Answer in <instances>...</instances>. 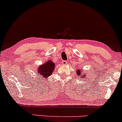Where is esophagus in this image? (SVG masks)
<instances>
[{
  "mask_svg": "<svg viewBox=\"0 0 122 122\" xmlns=\"http://www.w3.org/2000/svg\"><path fill=\"white\" fill-rule=\"evenodd\" d=\"M62 64H63L64 65H66V63H67V62H66V61H62Z\"/></svg>",
  "mask_w": 122,
  "mask_h": 122,
  "instance_id": "obj_1",
  "label": "esophagus"
}]
</instances>
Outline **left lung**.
I'll return each instance as SVG.
<instances>
[{
    "mask_svg": "<svg viewBox=\"0 0 122 122\" xmlns=\"http://www.w3.org/2000/svg\"><path fill=\"white\" fill-rule=\"evenodd\" d=\"M82 71L81 70V69H77V71H76V73H77V75H78L79 76H81V78H86V75H83V73H82V72H81Z\"/></svg>",
    "mask_w": 122,
    "mask_h": 122,
    "instance_id": "left-lung-1",
    "label": "left lung"
}]
</instances>
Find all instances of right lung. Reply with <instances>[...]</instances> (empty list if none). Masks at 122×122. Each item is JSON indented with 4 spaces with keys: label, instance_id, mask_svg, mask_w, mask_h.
Segmentation results:
<instances>
[{
    "label": "right lung",
    "instance_id": "1",
    "mask_svg": "<svg viewBox=\"0 0 122 122\" xmlns=\"http://www.w3.org/2000/svg\"><path fill=\"white\" fill-rule=\"evenodd\" d=\"M55 64L51 60H49L46 62L40 65L37 68V76L39 78H47L49 76L51 75L53 71L54 70Z\"/></svg>",
    "mask_w": 122,
    "mask_h": 122
}]
</instances>
